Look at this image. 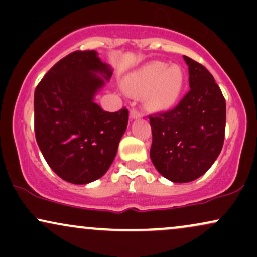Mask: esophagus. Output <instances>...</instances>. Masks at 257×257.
Listing matches in <instances>:
<instances>
[{"instance_id": "esophagus-1", "label": "esophagus", "mask_w": 257, "mask_h": 257, "mask_svg": "<svg viewBox=\"0 0 257 257\" xmlns=\"http://www.w3.org/2000/svg\"><path fill=\"white\" fill-rule=\"evenodd\" d=\"M143 117V113L140 111H138L137 108H132L131 110V118L132 119H138Z\"/></svg>"}]
</instances>
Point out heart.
Here are the masks:
<instances>
[{"label": "heart", "mask_w": 257, "mask_h": 257, "mask_svg": "<svg viewBox=\"0 0 257 257\" xmlns=\"http://www.w3.org/2000/svg\"><path fill=\"white\" fill-rule=\"evenodd\" d=\"M126 89L132 93H145L153 106L166 108L179 99L184 88L181 67L153 61L144 65L126 77Z\"/></svg>", "instance_id": "1"}]
</instances>
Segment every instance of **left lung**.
Segmentation results:
<instances>
[{
  "mask_svg": "<svg viewBox=\"0 0 257 257\" xmlns=\"http://www.w3.org/2000/svg\"><path fill=\"white\" fill-rule=\"evenodd\" d=\"M190 91L173 110L150 116V157L161 175L173 182L198 179L214 164L223 146L226 101L203 65L184 55Z\"/></svg>",
  "mask_w": 257,
  "mask_h": 257,
  "instance_id": "obj_1",
  "label": "left lung"
}]
</instances>
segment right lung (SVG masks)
Masks as SVG:
<instances>
[{"mask_svg": "<svg viewBox=\"0 0 257 257\" xmlns=\"http://www.w3.org/2000/svg\"><path fill=\"white\" fill-rule=\"evenodd\" d=\"M111 76V66L95 51H76L58 61L36 87V141L48 166L65 181H95L116 157L129 112L104 111L94 100Z\"/></svg>", "mask_w": 257, "mask_h": 257, "instance_id": "add662e5", "label": "right lung"}]
</instances>
